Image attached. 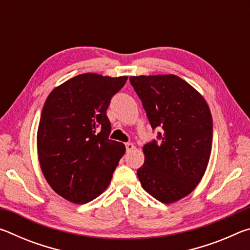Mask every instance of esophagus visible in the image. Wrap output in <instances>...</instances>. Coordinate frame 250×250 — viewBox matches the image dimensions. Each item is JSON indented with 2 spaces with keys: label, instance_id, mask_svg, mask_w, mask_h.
I'll return each instance as SVG.
<instances>
[{
  "label": "esophagus",
  "instance_id": "obj_1",
  "mask_svg": "<svg viewBox=\"0 0 250 250\" xmlns=\"http://www.w3.org/2000/svg\"><path fill=\"white\" fill-rule=\"evenodd\" d=\"M133 149H134L133 143H131V142H126L125 143V150H126V152H130L131 150H133Z\"/></svg>",
  "mask_w": 250,
  "mask_h": 250
}]
</instances>
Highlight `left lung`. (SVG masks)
I'll return each instance as SVG.
<instances>
[{
    "label": "left lung",
    "instance_id": "1",
    "mask_svg": "<svg viewBox=\"0 0 250 250\" xmlns=\"http://www.w3.org/2000/svg\"><path fill=\"white\" fill-rule=\"evenodd\" d=\"M130 83L142 101L158 140L143 146L145 163L137 174L142 188L170 204L188 195L206 171L213 120L204 98L175 75L138 76Z\"/></svg>",
    "mask_w": 250,
    "mask_h": 250
}]
</instances>
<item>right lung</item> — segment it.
<instances>
[{
	"instance_id": "right-lung-1",
	"label": "right lung",
	"mask_w": 250,
	"mask_h": 250,
	"mask_svg": "<svg viewBox=\"0 0 250 250\" xmlns=\"http://www.w3.org/2000/svg\"><path fill=\"white\" fill-rule=\"evenodd\" d=\"M128 77L82 74L50 92L42 110L37 150L52 188L76 204L103 193L111 181L124 143L110 140V100Z\"/></svg>"
}]
</instances>
